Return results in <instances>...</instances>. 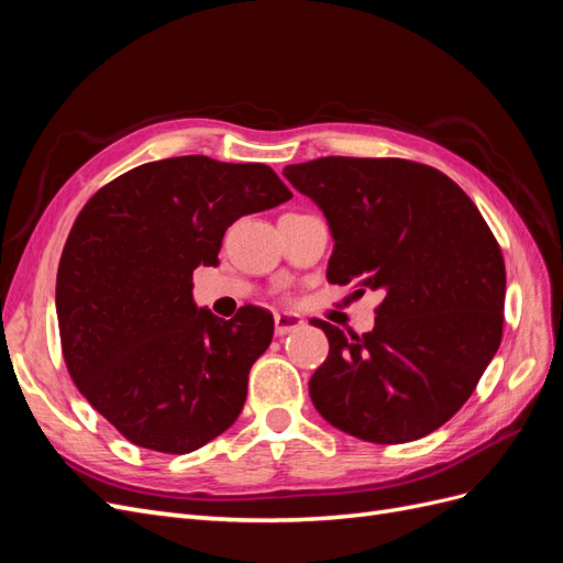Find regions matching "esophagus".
I'll return each instance as SVG.
<instances>
[{
  "mask_svg": "<svg viewBox=\"0 0 563 563\" xmlns=\"http://www.w3.org/2000/svg\"><path fill=\"white\" fill-rule=\"evenodd\" d=\"M302 327H305V321L296 314H286V312L275 314V333L277 335H286V333H291V331L302 329Z\"/></svg>",
  "mask_w": 563,
  "mask_h": 563,
  "instance_id": "esophagus-1",
  "label": "esophagus"
}]
</instances>
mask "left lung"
<instances>
[{
  "mask_svg": "<svg viewBox=\"0 0 563 563\" xmlns=\"http://www.w3.org/2000/svg\"><path fill=\"white\" fill-rule=\"evenodd\" d=\"M329 220L331 284L380 291L373 331L317 321L329 356L310 397L333 428L404 444L451 420L503 338L505 261L474 201L432 166L319 157L284 168Z\"/></svg>",
  "mask_w": 563,
  "mask_h": 563,
  "instance_id": "1",
  "label": "left lung"
}]
</instances>
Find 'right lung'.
I'll use <instances>...</instances> for the list:
<instances>
[{
  "label": "right lung",
  "mask_w": 563,
  "mask_h": 563,
  "mask_svg": "<svg viewBox=\"0 0 563 563\" xmlns=\"http://www.w3.org/2000/svg\"><path fill=\"white\" fill-rule=\"evenodd\" d=\"M291 190L265 164L203 155L135 166L87 201L67 234L56 312L67 371L131 444L190 453L223 434L275 319L246 305L225 321L192 298L236 218Z\"/></svg>",
  "instance_id": "add662e5"
}]
</instances>
